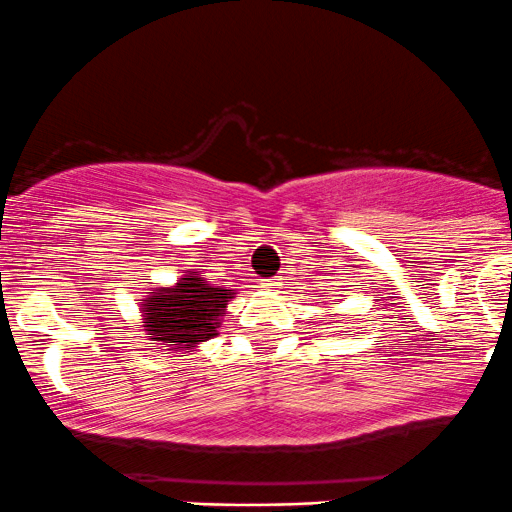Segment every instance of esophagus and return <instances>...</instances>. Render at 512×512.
<instances>
[{"instance_id": "obj_1", "label": "esophagus", "mask_w": 512, "mask_h": 512, "mask_svg": "<svg viewBox=\"0 0 512 512\" xmlns=\"http://www.w3.org/2000/svg\"><path fill=\"white\" fill-rule=\"evenodd\" d=\"M263 285H266V290H275V287H280V278H268V280H263Z\"/></svg>"}]
</instances>
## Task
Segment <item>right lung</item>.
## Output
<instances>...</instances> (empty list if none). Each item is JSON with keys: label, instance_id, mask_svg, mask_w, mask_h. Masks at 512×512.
<instances>
[{"label": "right lung", "instance_id": "add662e5", "mask_svg": "<svg viewBox=\"0 0 512 512\" xmlns=\"http://www.w3.org/2000/svg\"><path fill=\"white\" fill-rule=\"evenodd\" d=\"M237 292L210 285L200 271H186L169 287H154L140 302L142 329L147 341L166 353H188L217 336L227 304Z\"/></svg>", "mask_w": 512, "mask_h": 512}]
</instances>
